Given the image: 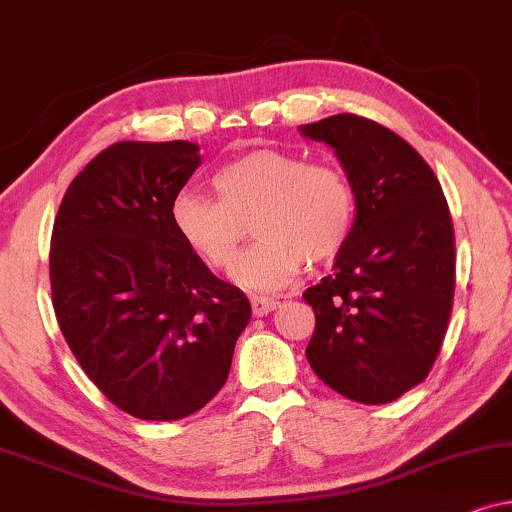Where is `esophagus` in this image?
<instances>
[{
  "label": "esophagus",
  "mask_w": 512,
  "mask_h": 512,
  "mask_svg": "<svg viewBox=\"0 0 512 512\" xmlns=\"http://www.w3.org/2000/svg\"><path fill=\"white\" fill-rule=\"evenodd\" d=\"M279 307L277 298H268V296H251V310H254L256 317H265V314L275 312Z\"/></svg>",
  "instance_id": "1"
}]
</instances>
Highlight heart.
<instances>
[{
	"instance_id": "1",
	"label": "heart",
	"mask_w": 512,
	"mask_h": 512,
	"mask_svg": "<svg viewBox=\"0 0 512 512\" xmlns=\"http://www.w3.org/2000/svg\"><path fill=\"white\" fill-rule=\"evenodd\" d=\"M212 186L216 200L181 191L170 207L172 226L207 268L228 270L251 221L258 242L233 272L247 289H282L303 263L331 261L352 230V186L333 165L256 149L221 165Z\"/></svg>"
}]
</instances>
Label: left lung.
Wrapping results in <instances>:
<instances>
[{
    "label": "left lung",
    "mask_w": 512,
    "mask_h": 512,
    "mask_svg": "<svg viewBox=\"0 0 512 512\" xmlns=\"http://www.w3.org/2000/svg\"><path fill=\"white\" fill-rule=\"evenodd\" d=\"M331 146L356 216L333 275L303 293L317 326L307 361L349 401H396L429 375L454 298V230L436 174L384 125L356 114L300 125Z\"/></svg>",
    "instance_id": "left-lung-1"
}]
</instances>
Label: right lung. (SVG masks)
<instances>
[{"mask_svg":"<svg viewBox=\"0 0 512 512\" xmlns=\"http://www.w3.org/2000/svg\"><path fill=\"white\" fill-rule=\"evenodd\" d=\"M193 142H118L69 184L53 223V310L97 389L137 419L174 422L226 384L249 298L179 240L170 207Z\"/></svg>","mask_w":512,"mask_h":512,"instance_id":"1","label":"right lung"}]
</instances>
